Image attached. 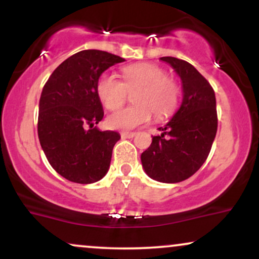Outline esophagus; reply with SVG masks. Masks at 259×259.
I'll use <instances>...</instances> for the list:
<instances>
[{
	"label": "esophagus",
	"mask_w": 259,
	"mask_h": 259,
	"mask_svg": "<svg viewBox=\"0 0 259 259\" xmlns=\"http://www.w3.org/2000/svg\"><path fill=\"white\" fill-rule=\"evenodd\" d=\"M136 135V133H132V132H124L120 134L121 139H132Z\"/></svg>",
	"instance_id": "esophagus-1"
}]
</instances>
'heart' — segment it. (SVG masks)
<instances>
[{"label": "heart", "instance_id": "1", "mask_svg": "<svg viewBox=\"0 0 259 259\" xmlns=\"http://www.w3.org/2000/svg\"><path fill=\"white\" fill-rule=\"evenodd\" d=\"M123 81L103 73L96 82V94L108 111H117L133 95L135 105L113 113L107 118L112 129H134L146 124L152 114L163 120L175 112L180 102L181 88L174 76L167 75L164 68L153 63L130 64L121 69Z\"/></svg>", "mask_w": 259, "mask_h": 259}]
</instances>
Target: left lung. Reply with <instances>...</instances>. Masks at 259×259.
Here are the masks:
<instances>
[{
  "label": "left lung",
  "instance_id": "1",
  "mask_svg": "<svg viewBox=\"0 0 259 259\" xmlns=\"http://www.w3.org/2000/svg\"><path fill=\"white\" fill-rule=\"evenodd\" d=\"M174 68L183 81V102L160 136L141 154L142 167L160 183H180L202 167L218 129L215 95L208 80L189 62L160 57ZM168 138H165V135Z\"/></svg>",
  "mask_w": 259,
  "mask_h": 259
}]
</instances>
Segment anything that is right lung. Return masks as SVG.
<instances>
[{
  "mask_svg": "<svg viewBox=\"0 0 259 259\" xmlns=\"http://www.w3.org/2000/svg\"><path fill=\"white\" fill-rule=\"evenodd\" d=\"M124 61L100 50H84L59 64L44 86L38 140L51 167L67 180L91 184L108 171L120 135L95 126L103 118L96 82L106 69Z\"/></svg>",
  "mask_w": 259,
  "mask_h": 259,
  "instance_id": "right-lung-1",
  "label": "right lung"
}]
</instances>
